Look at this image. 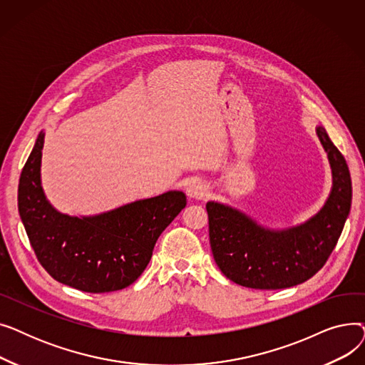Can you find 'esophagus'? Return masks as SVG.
<instances>
[{
    "label": "esophagus",
    "mask_w": 365,
    "mask_h": 365,
    "mask_svg": "<svg viewBox=\"0 0 365 365\" xmlns=\"http://www.w3.org/2000/svg\"><path fill=\"white\" fill-rule=\"evenodd\" d=\"M186 194L189 198H194V200H201V198H205L207 194H208V187L204 182H192L187 189H186Z\"/></svg>",
    "instance_id": "esophagus-1"
}]
</instances>
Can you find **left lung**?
<instances>
[{
    "instance_id": "1",
    "label": "left lung",
    "mask_w": 365,
    "mask_h": 365,
    "mask_svg": "<svg viewBox=\"0 0 365 365\" xmlns=\"http://www.w3.org/2000/svg\"><path fill=\"white\" fill-rule=\"evenodd\" d=\"M317 136L327 152L333 186L319 212L284 229L262 226L241 210L208 201L210 245L226 278L257 290H279L308 281L327 262L340 238L352 202L346 161L322 125Z\"/></svg>"
}]
</instances>
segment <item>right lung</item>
I'll return each mask as SVG.
<instances>
[{
	"instance_id": "add662e5",
	"label": "right lung",
	"mask_w": 365,
	"mask_h": 365,
	"mask_svg": "<svg viewBox=\"0 0 365 365\" xmlns=\"http://www.w3.org/2000/svg\"><path fill=\"white\" fill-rule=\"evenodd\" d=\"M44 136L38 134L17 190L19 215L38 260L56 281L76 290L125 289L145 271L157 240L185 208L186 195L167 190L101 215H63L41 185Z\"/></svg>"
}]
</instances>
